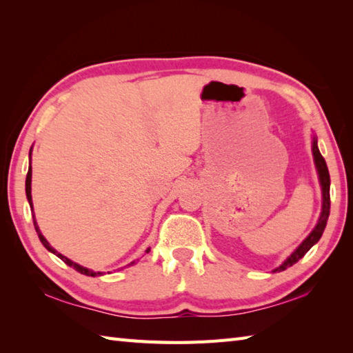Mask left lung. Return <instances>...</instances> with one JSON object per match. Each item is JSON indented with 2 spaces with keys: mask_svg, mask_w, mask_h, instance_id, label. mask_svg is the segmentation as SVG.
Returning a JSON list of instances; mask_svg holds the SVG:
<instances>
[{
  "mask_svg": "<svg viewBox=\"0 0 353 353\" xmlns=\"http://www.w3.org/2000/svg\"><path fill=\"white\" fill-rule=\"evenodd\" d=\"M312 156H314V163H316V170H317V174H319V182H320V186H321V212H320V216L317 220L316 228L311 230V234L303 239L301 245H299L297 249L292 252L279 267H276L273 270V273L283 272V270H287L292 264H296L299 259H302L306 254V252H308L314 244L319 243V239L321 238V235H323V230L326 228L329 209H331V197H329V188H331V177H329L327 165H326L323 156H321L320 150H319L317 137H312Z\"/></svg>",
  "mask_w": 353,
  "mask_h": 353,
  "instance_id": "1",
  "label": "left lung"
}]
</instances>
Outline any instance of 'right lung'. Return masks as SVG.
<instances>
[{
	"mask_svg": "<svg viewBox=\"0 0 353 353\" xmlns=\"http://www.w3.org/2000/svg\"><path fill=\"white\" fill-rule=\"evenodd\" d=\"M28 156H30V165H28V172H27V177H26V196H27V200H28V205H30V208H32V211H33V200H32V148H30V153H28ZM33 224H34V229H36V232H37V236H39V239H41V243L43 244V247L45 249H47L48 252H51V253H54L57 258H61L66 265H70V267H72L74 270H77L79 273H81V274H86V276H92V277H95V276H103L104 273L103 272H94V270H91V268H86V267H83V265H80V264H77V262H74V261H71L70 258H66V256H63L62 253H59L54 247H52L47 239H45V236L42 235V232H41V229H39V226H37V223H36V219H34V212H33ZM147 253L150 252V249H147L145 250ZM134 264V261L133 262H130L129 265H125V267H130V265H133ZM108 273H110V272H108Z\"/></svg>",
	"mask_w": 353,
	"mask_h": 353,
	"instance_id": "obj_1",
	"label": "right lung"
}]
</instances>
